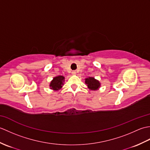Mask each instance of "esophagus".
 Segmentation results:
<instances>
[{"label":"esophagus","instance_id":"obj_1","mask_svg":"<svg viewBox=\"0 0 150 150\" xmlns=\"http://www.w3.org/2000/svg\"><path fill=\"white\" fill-rule=\"evenodd\" d=\"M71 73H72L73 75H75L76 74V71H72Z\"/></svg>","mask_w":150,"mask_h":150}]
</instances>
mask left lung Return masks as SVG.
Segmentation results:
<instances>
[{
	"label": "left lung",
	"mask_w": 150,
	"mask_h": 150,
	"mask_svg": "<svg viewBox=\"0 0 150 150\" xmlns=\"http://www.w3.org/2000/svg\"><path fill=\"white\" fill-rule=\"evenodd\" d=\"M85 83L87 84L88 88L91 90H96L100 87V82L93 77H89L85 79Z\"/></svg>",
	"instance_id": "1"
}]
</instances>
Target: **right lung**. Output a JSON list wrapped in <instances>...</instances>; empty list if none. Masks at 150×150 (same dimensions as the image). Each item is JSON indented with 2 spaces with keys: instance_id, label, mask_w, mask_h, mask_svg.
Instances as JSON below:
<instances>
[{
  "instance_id": "obj_1",
  "label": "right lung",
  "mask_w": 150,
  "mask_h": 150,
  "mask_svg": "<svg viewBox=\"0 0 150 150\" xmlns=\"http://www.w3.org/2000/svg\"><path fill=\"white\" fill-rule=\"evenodd\" d=\"M64 80V77L63 76L59 75L58 77H54L53 81L51 82L50 86L51 89L54 90H58L62 88L63 85V82Z\"/></svg>"
}]
</instances>
